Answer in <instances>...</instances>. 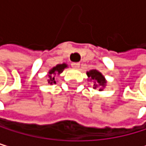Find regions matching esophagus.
I'll use <instances>...</instances> for the list:
<instances>
[{"label":"esophagus","instance_id":"1","mask_svg":"<svg viewBox=\"0 0 146 146\" xmlns=\"http://www.w3.org/2000/svg\"><path fill=\"white\" fill-rule=\"evenodd\" d=\"M72 67L74 68H79L80 67V63H72Z\"/></svg>","mask_w":146,"mask_h":146}]
</instances>
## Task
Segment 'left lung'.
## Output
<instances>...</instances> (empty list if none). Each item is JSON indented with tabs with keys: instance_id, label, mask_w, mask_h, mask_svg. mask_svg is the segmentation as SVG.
I'll list each match as a JSON object with an SVG mask.
<instances>
[{
	"instance_id": "left-lung-1",
	"label": "left lung",
	"mask_w": 146,
	"mask_h": 146,
	"mask_svg": "<svg viewBox=\"0 0 146 146\" xmlns=\"http://www.w3.org/2000/svg\"><path fill=\"white\" fill-rule=\"evenodd\" d=\"M87 75L88 77L89 78L90 81L94 82V88L95 89L98 87H101L100 88V91H102L103 89V88L106 86V81L104 76L102 74V72H100L99 71L97 70H90L89 72H87Z\"/></svg>"
}]
</instances>
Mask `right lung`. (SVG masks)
<instances>
[{"instance_id": "obj_1", "label": "right lung", "mask_w": 146, "mask_h": 146, "mask_svg": "<svg viewBox=\"0 0 146 146\" xmlns=\"http://www.w3.org/2000/svg\"><path fill=\"white\" fill-rule=\"evenodd\" d=\"M67 67V65L63 63V64H58L56 66H54L53 68H52L48 72V83L52 85V84H56V80H55V77L56 74H61L65 68Z\"/></svg>"}]
</instances>
